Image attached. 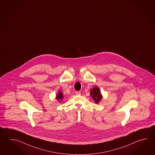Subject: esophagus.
Wrapping results in <instances>:
<instances>
[{
    "label": "esophagus",
    "instance_id": "1",
    "mask_svg": "<svg viewBox=\"0 0 155 155\" xmlns=\"http://www.w3.org/2000/svg\"><path fill=\"white\" fill-rule=\"evenodd\" d=\"M81 94V91H75V94L76 95H79Z\"/></svg>",
    "mask_w": 155,
    "mask_h": 155
}]
</instances>
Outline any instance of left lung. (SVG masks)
I'll list each match as a JSON object with an SVG mask.
<instances>
[{
	"label": "left lung",
	"mask_w": 155,
	"mask_h": 155,
	"mask_svg": "<svg viewBox=\"0 0 155 155\" xmlns=\"http://www.w3.org/2000/svg\"><path fill=\"white\" fill-rule=\"evenodd\" d=\"M90 95L96 104L99 103L102 98V95L101 94L100 89L97 86H95L91 90Z\"/></svg>",
	"instance_id": "left-lung-1"
}]
</instances>
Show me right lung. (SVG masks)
Masks as SVG:
<instances>
[{"label":"right lung","instance_id":"1","mask_svg":"<svg viewBox=\"0 0 155 155\" xmlns=\"http://www.w3.org/2000/svg\"><path fill=\"white\" fill-rule=\"evenodd\" d=\"M63 94H62V92H61V91H58V94H57V95H56V99L58 100V101H60L61 100H63Z\"/></svg>","mask_w":155,"mask_h":155}]
</instances>
